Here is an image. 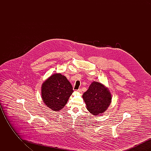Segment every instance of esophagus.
I'll use <instances>...</instances> for the list:
<instances>
[{
	"instance_id": "1",
	"label": "esophagus",
	"mask_w": 151,
	"mask_h": 151,
	"mask_svg": "<svg viewBox=\"0 0 151 151\" xmlns=\"http://www.w3.org/2000/svg\"><path fill=\"white\" fill-rule=\"evenodd\" d=\"M77 92H79L80 93L82 92V91H81V89H78V90H77Z\"/></svg>"
}]
</instances>
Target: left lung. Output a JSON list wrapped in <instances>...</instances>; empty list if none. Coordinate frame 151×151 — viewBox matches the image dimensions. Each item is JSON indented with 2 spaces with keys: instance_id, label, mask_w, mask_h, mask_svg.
Instances as JSON below:
<instances>
[{
  "instance_id": "obj_1",
  "label": "left lung",
  "mask_w": 151,
  "mask_h": 151,
  "mask_svg": "<svg viewBox=\"0 0 151 151\" xmlns=\"http://www.w3.org/2000/svg\"><path fill=\"white\" fill-rule=\"evenodd\" d=\"M87 110L94 115L105 112L111 102V95L108 88L100 83L93 81L83 94Z\"/></svg>"
}]
</instances>
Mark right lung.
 <instances>
[{
	"mask_svg": "<svg viewBox=\"0 0 151 151\" xmlns=\"http://www.w3.org/2000/svg\"><path fill=\"white\" fill-rule=\"evenodd\" d=\"M73 92L71 84L60 73L51 75L45 80L41 87L44 104L55 111L64 108Z\"/></svg>",
	"mask_w": 151,
	"mask_h": 151,
	"instance_id": "obj_1",
	"label": "right lung"
}]
</instances>
